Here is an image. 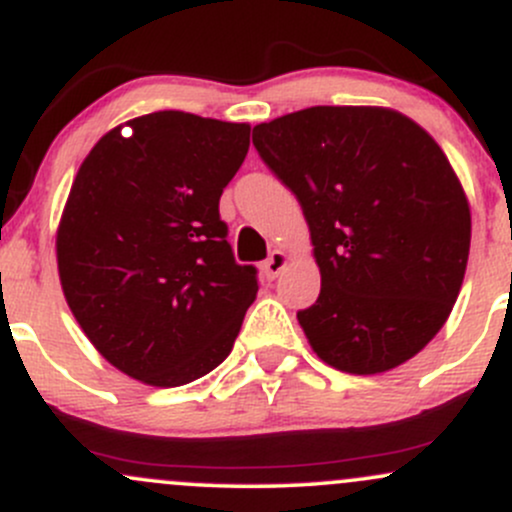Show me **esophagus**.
<instances>
[{"label":"esophagus","mask_w":512,"mask_h":512,"mask_svg":"<svg viewBox=\"0 0 512 512\" xmlns=\"http://www.w3.org/2000/svg\"><path fill=\"white\" fill-rule=\"evenodd\" d=\"M286 262H289V255H286V252H282V250H274L272 255L267 257L265 265H262V272H265L267 279L279 277V272H282V269L286 267Z\"/></svg>","instance_id":"34e87169"}]
</instances>
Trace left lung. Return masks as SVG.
Masks as SVG:
<instances>
[{
    "instance_id": "8db88e82",
    "label": "left lung",
    "mask_w": 512,
    "mask_h": 512,
    "mask_svg": "<svg viewBox=\"0 0 512 512\" xmlns=\"http://www.w3.org/2000/svg\"><path fill=\"white\" fill-rule=\"evenodd\" d=\"M252 143L311 230L320 294L296 318L313 352L347 374L418 355L452 313L471 243L435 138L384 106H311L255 126Z\"/></svg>"
}]
</instances>
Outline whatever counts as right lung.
<instances>
[{"label":"right lung","mask_w":512,"mask_h":512,"mask_svg":"<svg viewBox=\"0 0 512 512\" xmlns=\"http://www.w3.org/2000/svg\"><path fill=\"white\" fill-rule=\"evenodd\" d=\"M247 148V123L155 111L84 157L55 238L60 284L89 342L131 379L172 389L233 350L260 286L235 262L218 201Z\"/></svg>","instance_id":"add662e5"}]
</instances>
